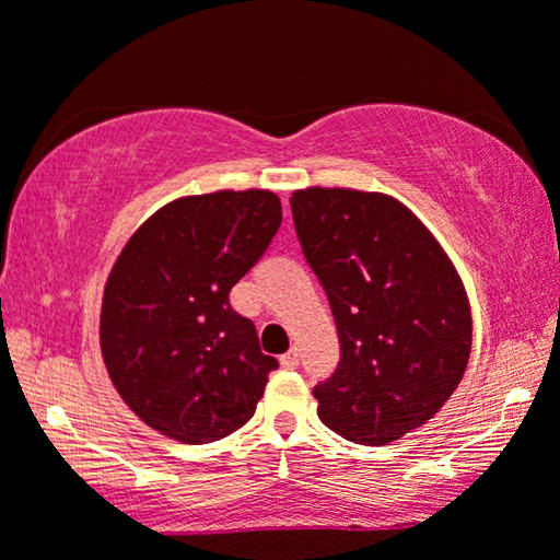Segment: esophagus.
<instances>
[{
    "instance_id": "34e87169",
    "label": "esophagus",
    "mask_w": 560,
    "mask_h": 560,
    "mask_svg": "<svg viewBox=\"0 0 560 560\" xmlns=\"http://www.w3.org/2000/svg\"><path fill=\"white\" fill-rule=\"evenodd\" d=\"M298 357H301V354H298V349L293 347L288 351V354L280 357V364L285 366V370H293V366H298Z\"/></svg>"
}]
</instances>
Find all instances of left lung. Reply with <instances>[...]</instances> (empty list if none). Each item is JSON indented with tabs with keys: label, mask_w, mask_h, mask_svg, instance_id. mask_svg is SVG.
Returning a JSON list of instances; mask_svg holds the SVG:
<instances>
[{
	"label": "left lung",
	"mask_w": 560,
	"mask_h": 560,
	"mask_svg": "<svg viewBox=\"0 0 560 560\" xmlns=\"http://www.w3.org/2000/svg\"><path fill=\"white\" fill-rule=\"evenodd\" d=\"M290 209L341 343L336 372L313 387L320 423L362 446L402 439L443 408L469 364L464 282L393 196L313 186Z\"/></svg>",
	"instance_id": "1"
}]
</instances>
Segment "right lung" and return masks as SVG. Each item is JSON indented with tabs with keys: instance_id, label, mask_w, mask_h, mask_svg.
Returning <instances> with one entry per match:
<instances>
[{
	"instance_id": "obj_1",
	"label": "right lung",
	"mask_w": 560,
	"mask_h": 560,
	"mask_svg": "<svg viewBox=\"0 0 560 560\" xmlns=\"http://www.w3.org/2000/svg\"><path fill=\"white\" fill-rule=\"evenodd\" d=\"M282 221L272 190L175 198L152 213L106 278L98 339L135 416L167 439L211 443L255 416L278 359L229 303Z\"/></svg>"
}]
</instances>
